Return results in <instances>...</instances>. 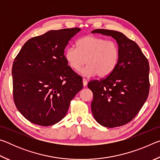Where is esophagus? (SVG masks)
Returning <instances> with one entry per match:
<instances>
[{
	"label": "esophagus",
	"instance_id": "1",
	"mask_svg": "<svg viewBox=\"0 0 160 160\" xmlns=\"http://www.w3.org/2000/svg\"><path fill=\"white\" fill-rule=\"evenodd\" d=\"M82 83H83L84 87H85V86H87V85H88V81H87L85 78H83L82 79Z\"/></svg>",
	"mask_w": 160,
	"mask_h": 160
}]
</instances>
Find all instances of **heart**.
<instances>
[{
  "instance_id": "obj_1",
  "label": "heart",
  "mask_w": 160,
  "mask_h": 160,
  "mask_svg": "<svg viewBox=\"0 0 160 160\" xmlns=\"http://www.w3.org/2000/svg\"><path fill=\"white\" fill-rule=\"evenodd\" d=\"M120 51L115 42L107 41L104 38L88 35L76 42V48L68 47L64 56L68 66L86 76L104 78L110 75L117 66Z\"/></svg>"
}]
</instances>
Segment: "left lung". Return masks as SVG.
I'll return each mask as SVG.
<instances>
[{"label": "left lung", "mask_w": 160, "mask_h": 160, "mask_svg": "<svg viewBox=\"0 0 160 160\" xmlns=\"http://www.w3.org/2000/svg\"><path fill=\"white\" fill-rule=\"evenodd\" d=\"M92 33L112 37L120 51L113 71L101 80H92L88 87L93 93L91 109L100 125L114 128L134 118L148 99L150 67L135 42L117 31L94 29Z\"/></svg>", "instance_id": "obj_1"}]
</instances>
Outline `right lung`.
<instances>
[{
  "instance_id": "1",
  "label": "right lung",
  "mask_w": 160,
  "mask_h": 160,
  "mask_svg": "<svg viewBox=\"0 0 160 160\" xmlns=\"http://www.w3.org/2000/svg\"><path fill=\"white\" fill-rule=\"evenodd\" d=\"M80 28L51 30L29 39L12 68L13 99L22 115L48 126L66 115L70 101L83 88L80 75L68 66L64 49Z\"/></svg>"
}]
</instances>
